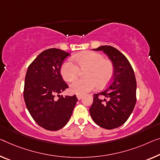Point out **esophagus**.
Listing matches in <instances>:
<instances>
[{"instance_id":"1","label":"esophagus","mask_w":160,"mask_h":160,"mask_svg":"<svg viewBox=\"0 0 160 160\" xmlns=\"http://www.w3.org/2000/svg\"><path fill=\"white\" fill-rule=\"evenodd\" d=\"M77 98H78V100H81V99H82V95H80V94H78L77 95Z\"/></svg>"}]
</instances>
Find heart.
Masks as SVG:
<instances>
[{
    "label": "heart",
    "mask_w": 160,
    "mask_h": 160,
    "mask_svg": "<svg viewBox=\"0 0 160 160\" xmlns=\"http://www.w3.org/2000/svg\"><path fill=\"white\" fill-rule=\"evenodd\" d=\"M75 65L70 60L65 61L60 68L62 77L71 82L79 75L80 70H85V79L76 80L71 83L70 90L77 94H85L97 86L105 87L113 75V65L108 59L94 52H83L72 57Z\"/></svg>",
    "instance_id": "obj_1"
}]
</instances>
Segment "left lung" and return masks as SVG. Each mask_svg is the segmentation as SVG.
I'll use <instances>...</instances> for the list:
<instances>
[{
  "label": "left lung",
  "mask_w": 160,
  "mask_h": 160,
  "mask_svg": "<svg viewBox=\"0 0 160 160\" xmlns=\"http://www.w3.org/2000/svg\"><path fill=\"white\" fill-rule=\"evenodd\" d=\"M95 51H103L113 65V80L103 91L93 95V103L89 111L96 124L106 129L123 125L134 108L137 81L127 58L111 46H101Z\"/></svg>",
  "instance_id": "8db88e82"
}]
</instances>
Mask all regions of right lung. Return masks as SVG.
<instances>
[{"mask_svg": "<svg viewBox=\"0 0 160 160\" xmlns=\"http://www.w3.org/2000/svg\"><path fill=\"white\" fill-rule=\"evenodd\" d=\"M69 55L59 49L44 50L31 63L26 74L23 90L26 106L36 123L47 130L57 131L64 127L78 101L75 95L65 97L59 95L68 88L60 74V68Z\"/></svg>", "mask_w": 160, "mask_h": 160, "instance_id": "right-lung-1", "label": "right lung"}]
</instances>
